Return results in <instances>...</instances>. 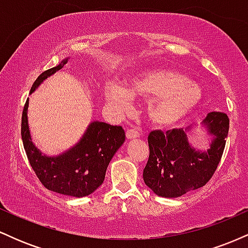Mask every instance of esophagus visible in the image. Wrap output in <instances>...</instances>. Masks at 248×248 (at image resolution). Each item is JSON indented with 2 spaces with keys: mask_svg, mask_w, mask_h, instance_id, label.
<instances>
[{
  "mask_svg": "<svg viewBox=\"0 0 248 248\" xmlns=\"http://www.w3.org/2000/svg\"><path fill=\"white\" fill-rule=\"evenodd\" d=\"M126 136L128 140H134V139L140 138V132H139L138 129H135V128H133V129H127Z\"/></svg>",
  "mask_w": 248,
  "mask_h": 248,
  "instance_id": "obj_1",
  "label": "esophagus"
}]
</instances>
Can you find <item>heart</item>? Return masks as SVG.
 Segmentation results:
<instances>
[{"instance_id": "b5f03b06", "label": "heart", "mask_w": 248, "mask_h": 248, "mask_svg": "<svg viewBox=\"0 0 248 248\" xmlns=\"http://www.w3.org/2000/svg\"><path fill=\"white\" fill-rule=\"evenodd\" d=\"M133 96L149 100L147 115L157 127H171L189 116L203 98L202 88L183 73L173 70H154L134 77L128 90L118 84L105 87V98L121 109L130 107Z\"/></svg>"}]
</instances>
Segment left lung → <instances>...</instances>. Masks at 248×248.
I'll return each mask as SVG.
<instances>
[{
  "mask_svg": "<svg viewBox=\"0 0 248 248\" xmlns=\"http://www.w3.org/2000/svg\"><path fill=\"white\" fill-rule=\"evenodd\" d=\"M213 136L210 149L197 152L190 146L186 130H153L148 135L149 158L143 181L161 197L176 198L205 186L223 156L230 120L223 112H211L203 121Z\"/></svg>",
  "mask_w": 248,
  "mask_h": 248,
  "instance_id": "left-lung-1",
  "label": "left lung"
}]
</instances>
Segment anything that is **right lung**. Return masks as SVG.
I'll list each match as a JSON object with an SVG mask.
<instances>
[{
    "instance_id": "obj_1",
    "label": "right lung",
    "mask_w": 248,
    "mask_h": 248,
    "mask_svg": "<svg viewBox=\"0 0 248 248\" xmlns=\"http://www.w3.org/2000/svg\"><path fill=\"white\" fill-rule=\"evenodd\" d=\"M66 62L67 59H65L56 67L44 71L33 82L30 93ZM28 106L29 99L22 113V141L30 166L41 183L51 191L73 197H85L94 192L104 183L108 164L126 139L122 127L106 122H92L75 147L59 156L47 157L31 141Z\"/></svg>"
}]
</instances>
